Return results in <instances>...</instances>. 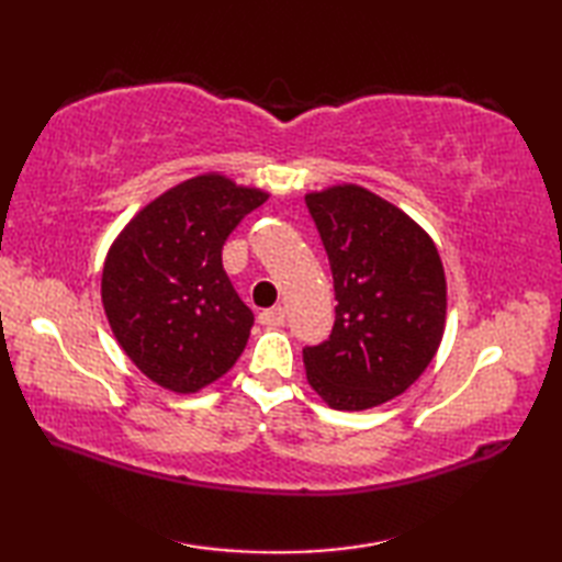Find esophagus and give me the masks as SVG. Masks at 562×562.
<instances>
[{
	"label": "esophagus",
	"instance_id": "1",
	"mask_svg": "<svg viewBox=\"0 0 562 562\" xmlns=\"http://www.w3.org/2000/svg\"><path fill=\"white\" fill-rule=\"evenodd\" d=\"M258 321L262 326H284V308L282 306L266 308V312L258 314Z\"/></svg>",
	"mask_w": 562,
	"mask_h": 562
}]
</instances>
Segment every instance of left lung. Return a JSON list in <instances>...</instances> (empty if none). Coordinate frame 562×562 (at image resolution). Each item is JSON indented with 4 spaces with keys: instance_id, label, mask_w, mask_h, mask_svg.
<instances>
[{
    "instance_id": "1",
    "label": "left lung",
    "mask_w": 562,
    "mask_h": 562,
    "mask_svg": "<svg viewBox=\"0 0 562 562\" xmlns=\"http://www.w3.org/2000/svg\"><path fill=\"white\" fill-rule=\"evenodd\" d=\"M304 200L338 302L328 340L304 348L306 379L330 408H374L401 396L432 362L445 336V268L408 214L360 186Z\"/></svg>"
}]
</instances>
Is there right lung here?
<instances>
[{
  "label": "right lung",
  "mask_w": 562,
  "mask_h": 562,
  "mask_svg": "<svg viewBox=\"0 0 562 562\" xmlns=\"http://www.w3.org/2000/svg\"><path fill=\"white\" fill-rule=\"evenodd\" d=\"M268 193L205 173L135 214L105 256L101 300L115 340L159 386L195 393L241 357L254 312L222 266V246Z\"/></svg>",
  "instance_id": "obj_1"
}]
</instances>
